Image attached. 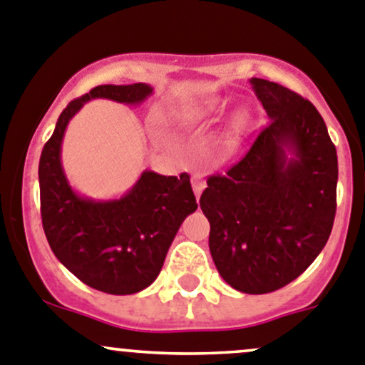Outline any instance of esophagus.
Returning a JSON list of instances; mask_svg holds the SVG:
<instances>
[{
    "mask_svg": "<svg viewBox=\"0 0 365 365\" xmlns=\"http://www.w3.org/2000/svg\"><path fill=\"white\" fill-rule=\"evenodd\" d=\"M206 187V182L203 176L200 175V173H194L192 175V189H194V194H196V197L201 196V192L205 190Z\"/></svg>",
    "mask_w": 365,
    "mask_h": 365,
    "instance_id": "1",
    "label": "esophagus"
}]
</instances>
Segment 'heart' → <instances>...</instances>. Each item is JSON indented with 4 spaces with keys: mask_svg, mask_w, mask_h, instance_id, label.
I'll return each mask as SVG.
<instances>
[{
    "mask_svg": "<svg viewBox=\"0 0 365 365\" xmlns=\"http://www.w3.org/2000/svg\"><path fill=\"white\" fill-rule=\"evenodd\" d=\"M222 111L224 102L219 97L201 98V101L180 106L175 111V123L178 127L187 128V130H194V128H201L213 123Z\"/></svg>",
    "mask_w": 365,
    "mask_h": 365,
    "instance_id": "obj_1",
    "label": "heart"
}]
</instances>
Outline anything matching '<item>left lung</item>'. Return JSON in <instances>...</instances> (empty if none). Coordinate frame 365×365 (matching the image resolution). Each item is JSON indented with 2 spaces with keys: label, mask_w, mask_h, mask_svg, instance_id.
<instances>
[{
  "label": "left lung",
  "mask_w": 365,
  "mask_h": 365,
  "mask_svg": "<svg viewBox=\"0 0 365 365\" xmlns=\"http://www.w3.org/2000/svg\"><path fill=\"white\" fill-rule=\"evenodd\" d=\"M251 84L270 121L240 160L208 176L200 206L220 277L237 292L263 295L295 281L325 247L337 206V152L311 102L272 81L252 77Z\"/></svg>",
  "instance_id": "1"
}]
</instances>
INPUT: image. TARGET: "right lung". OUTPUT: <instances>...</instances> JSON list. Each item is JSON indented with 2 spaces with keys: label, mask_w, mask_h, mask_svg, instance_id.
<instances>
[{
  "label": "right lung",
  "mask_w": 365,
  "mask_h": 365,
  "mask_svg": "<svg viewBox=\"0 0 365 365\" xmlns=\"http://www.w3.org/2000/svg\"><path fill=\"white\" fill-rule=\"evenodd\" d=\"M148 95L152 86L145 83L102 84L73 98L40 155V213L47 242L79 281L109 295L141 292L160 274L180 226L197 208L190 176L145 171L120 200H86L68 185L61 168V141L68 121L84 102L109 98L141 104Z\"/></svg>",
  "instance_id": "1"
}]
</instances>
